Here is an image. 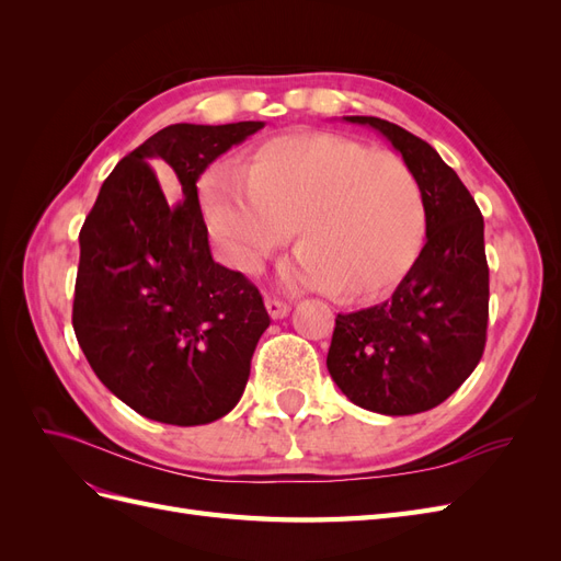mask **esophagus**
Instances as JSON below:
<instances>
[{
	"instance_id": "esophagus-1",
	"label": "esophagus",
	"mask_w": 561,
	"mask_h": 561,
	"mask_svg": "<svg viewBox=\"0 0 561 561\" xmlns=\"http://www.w3.org/2000/svg\"><path fill=\"white\" fill-rule=\"evenodd\" d=\"M264 307H266L268 316L274 318V320H280V318H285L287 313H290V307H287L285 301H280V299H276V297H266V299H264Z\"/></svg>"
}]
</instances>
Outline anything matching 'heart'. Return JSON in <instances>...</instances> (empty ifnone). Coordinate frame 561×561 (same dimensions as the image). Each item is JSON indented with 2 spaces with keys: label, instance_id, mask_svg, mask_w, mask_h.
Masks as SVG:
<instances>
[{
  "label": "heart",
  "instance_id": "b5f03b06",
  "mask_svg": "<svg viewBox=\"0 0 561 561\" xmlns=\"http://www.w3.org/2000/svg\"><path fill=\"white\" fill-rule=\"evenodd\" d=\"M217 254L241 274L293 236L287 283L334 299L375 297L398 285L426 236V203L400 157L334 133H290L254 147L241 173L215 168L198 184Z\"/></svg>",
  "mask_w": 561,
  "mask_h": 561
}]
</instances>
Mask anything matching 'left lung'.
Returning a JSON list of instances; mask_svg holds the SVG:
<instances>
[{
    "instance_id": "left-lung-1",
    "label": "left lung",
    "mask_w": 561,
    "mask_h": 561,
    "mask_svg": "<svg viewBox=\"0 0 561 561\" xmlns=\"http://www.w3.org/2000/svg\"><path fill=\"white\" fill-rule=\"evenodd\" d=\"M344 122L381 133L414 171L426 203V245L393 297L336 316L330 377L363 410L386 416L428 412L482 358L489 320L484 219L428 142L377 116Z\"/></svg>"
}]
</instances>
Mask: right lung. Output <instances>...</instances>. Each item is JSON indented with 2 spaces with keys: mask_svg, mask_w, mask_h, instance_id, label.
<instances>
[{
  "mask_svg": "<svg viewBox=\"0 0 561 561\" xmlns=\"http://www.w3.org/2000/svg\"><path fill=\"white\" fill-rule=\"evenodd\" d=\"M262 128L165 126L116 163L79 231L77 342L95 377L151 421L203 426L245 390L271 320L257 287L213 260L196 182ZM151 160L172 165L175 207Z\"/></svg>",
  "mask_w": 561,
  "mask_h": 561,
  "instance_id": "obj_1",
  "label": "right lung"
}]
</instances>
